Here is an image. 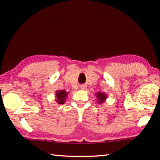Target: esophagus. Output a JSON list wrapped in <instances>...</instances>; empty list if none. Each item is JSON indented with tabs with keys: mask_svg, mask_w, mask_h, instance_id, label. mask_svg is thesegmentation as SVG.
Returning <instances> with one entry per match:
<instances>
[{
	"mask_svg": "<svg viewBox=\"0 0 160 160\" xmlns=\"http://www.w3.org/2000/svg\"><path fill=\"white\" fill-rule=\"evenodd\" d=\"M80 88H81V89H83V90H84V89H86V86L82 85V86H80Z\"/></svg>",
	"mask_w": 160,
	"mask_h": 160,
	"instance_id": "esophagus-1",
	"label": "esophagus"
}]
</instances>
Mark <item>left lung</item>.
Returning a JSON list of instances; mask_svg holds the SVG:
<instances>
[{
    "label": "left lung",
    "instance_id": "obj_1",
    "mask_svg": "<svg viewBox=\"0 0 160 160\" xmlns=\"http://www.w3.org/2000/svg\"><path fill=\"white\" fill-rule=\"evenodd\" d=\"M96 96L98 99V103L99 104L104 103L107 98V95L104 92H97L96 93Z\"/></svg>",
    "mask_w": 160,
    "mask_h": 160
}]
</instances>
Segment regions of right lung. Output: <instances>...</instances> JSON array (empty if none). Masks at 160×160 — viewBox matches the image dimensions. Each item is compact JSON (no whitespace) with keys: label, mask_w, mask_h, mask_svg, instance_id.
<instances>
[{"label":"right lung","mask_w":160,"mask_h":160,"mask_svg":"<svg viewBox=\"0 0 160 160\" xmlns=\"http://www.w3.org/2000/svg\"><path fill=\"white\" fill-rule=\"evenodd\" d=\"M55 100L57 102V103L59 104H62L64 103L67 98V95L69 93H67L66 91H56L55 92Z\"/></svg>","instance_id":"obj_1"}]
</instances>
